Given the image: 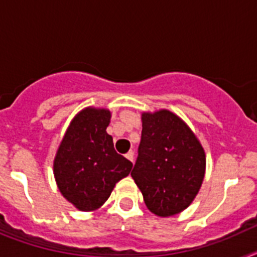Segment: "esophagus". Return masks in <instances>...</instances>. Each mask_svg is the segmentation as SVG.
<instances>
[{"label":"esophagus","mask_w":257,"mask_h":257,"mask_svg":"<svg viewBox=\"0 0 257 257\" xmlns=\"http://www.w3.org/2000/svg\"><path fill=\"white\" fill-rule=\"evenodd\" d=\"M126 158H127V160H128V161H130V162L134 163V152H133V151L128 152V153L126 154Z\"/></svg>","instance_id":"obj_1"}]
</instances>
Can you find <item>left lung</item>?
I'll list each match as a JSON object with an SVG mask.
<instances>
[{
	"instance_id": "obj_1",
	"label": "left lung",
	"mask_w": 257,
	"mask_h": 257,
	"mask_svg": "<svg viewBox=\"0 0 257 257\" xmlns=\"http://www.w3.org/2000/svg\"><path fill=\"white\" fill-rule=\"evenodd\" d=\"M142 142L131 172L145 205L160 217L190 206L202 187L206 153L192 128L167 109L142 113Z\"/></svg>"
}]
</instances>
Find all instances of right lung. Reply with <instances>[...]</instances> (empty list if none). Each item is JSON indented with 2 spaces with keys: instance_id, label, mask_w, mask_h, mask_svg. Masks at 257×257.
<instances>
[{
  "instance_id": "right-lung-1",
  "label": "right lung",
  "mask_w": 257,
  "mask_h": 257,
  "mask_svg": "<svg viewBox=\"0 0 257 257\" xmlns=\"http://www.w3.org/2000/svg\"><path fill=\"white\" fill-rule=\"evenodd\" d=\"M110 117L106 108L82 109L70 121L54 158L59 192L79 211L99 210L133 169V163L114 151L113 138L106 133Z\"/></svg>"
}]
</instances>
